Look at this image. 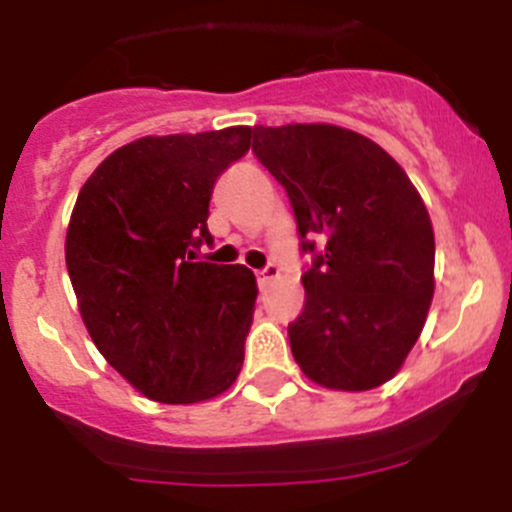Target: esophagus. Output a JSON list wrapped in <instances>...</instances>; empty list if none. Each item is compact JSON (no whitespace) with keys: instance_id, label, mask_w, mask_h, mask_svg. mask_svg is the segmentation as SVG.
Wrapping results in <instances>:
<instances>
[{"instance_id":"esophagus-1","label":"esophagus","mask_w":512,"mask_h":512,"mask_svg":"<svg viewBox=\"0 0 512 512\" xmlns=\"http://www.w3.org/2000/svg\"><path fill=\"white\" fill-rule=\"evenodd\" d=\"M277 277H280V267H277L275 262H270V265H265L260 272H257V280H260L262 287L270 285V282L277 280Z\"/></svg>"}]
</instances>
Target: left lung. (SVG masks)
I'll return each mask as SVG.
<instances>
[{"mask_svg": "<svg viewBox=\"0 0 512 512\" xmlns=\"http://www.w3.org/2000/svg\"><path fill=\"white\" fill-rule=\"evenodd\" d=\"M252 153L287 190L304 309L287 327L299 369L339 391L376 389L401 369L433 297V227L399 163L329 123L255 126ZM320 250H316V245Z\"/></svg>", "mask_w": 512, "mask_h": 512, "instance_id": "obj_1", "label": "left lung"}]
</instances>
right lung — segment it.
Segmentation results:
<instances>
[{
  "label": "right lung",
  "mask_w": 512,
  "mask_h": 512,
  "mask_svg": "<svg viewBox=\"0 0 512 512\" xmlns=\"http://www.w3.org/2000/svg\"><path fill=\"white\" fill-rule=\"evenodd\" d=\"M252 128L146 136L118 148L79 190L66 267L86 329L148 399L198 404L230 389L245 359L257 282L198 257L215 180Z\"/></svg>",
  "instance_id": "add662e5"
}]
</instances>
